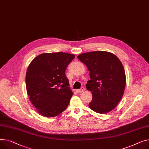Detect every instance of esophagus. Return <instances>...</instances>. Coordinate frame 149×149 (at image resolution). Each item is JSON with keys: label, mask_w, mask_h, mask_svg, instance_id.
<instances>
[{"label": "esophagus", "mask_w": 149, "mask_h": 149, "mask_svg": "<svg viewBox=\"0 0 149 149\" xmlns=\"http://www.w3.org/2000/svg\"><path fill=\"white\" fill-rule=\"evenodd\" d=\"M85 91V88H84V87H82V88H81V89H79V90H76V91L77 92V93H82V92H84Z\"/></svg>", "instance_id": "34e87169"}]
</instances>
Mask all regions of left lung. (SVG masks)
<instances>
[{"instance_id": "1", "label": "left lung", "mask_w": 149, "mask_h": 149, "mask_svg": "<svg viewBox=\"0 0 149 149\" xmlns=\"http://www.w3.org/2000/svg\"><path fill=\"white\" fill-rule=\"evenodd\" d=\"M88 68L91 79L86 84L92 92L89 108L99 113L112 111L123 97L126 74L118 57L106 51L88 52L77 56Z\"/></svg>"}]
</instances>
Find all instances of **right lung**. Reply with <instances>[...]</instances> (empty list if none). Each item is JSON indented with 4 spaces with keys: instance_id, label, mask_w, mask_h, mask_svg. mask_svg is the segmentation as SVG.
Here are the masks:
<instances>
[{
    "instance_id": "add662e5",
    "label": "right lung",
    "mask_w": 149,
    "mask_h": 149,
    "mask_svg": "<svg viewBox=\"0 0 149 149\" xmlns=\"http://www.w3.org/2000/svg\"><path fill=\"white\" fill-rule=\"evenodd\" d=\"M74 57L65 52L45 53L29 64L26 74V91L41 116L56 117L68 106L73 92L65 72Z\"/></svg>"
}]
</instances>
